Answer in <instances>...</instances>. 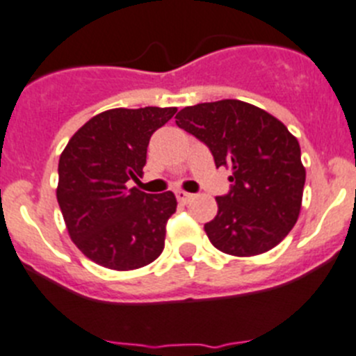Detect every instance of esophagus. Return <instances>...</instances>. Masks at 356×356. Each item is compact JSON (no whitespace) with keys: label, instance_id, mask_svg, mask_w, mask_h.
<instances>
[{"label":"esophagus","instance_id":"34e87169","mask_svg":"<svg viewBox=\"0 0 356 356\" xmlns=\"http://www.w3.org/2000/svg\"><path fill=\"white\" fill-rule=\"evenodd\" d=\"M175 197H177V200L182 202V204H188V202L193 198V195L184 191V189H179V191H175Z\"/></svg>","mask_w":356,"mask_h":356}]
</instances>
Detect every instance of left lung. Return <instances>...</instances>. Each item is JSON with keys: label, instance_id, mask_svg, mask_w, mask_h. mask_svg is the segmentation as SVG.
<instances>
[{"label": "left lung", "instance_id": "1", "mask_svg": "<svg viewBox=\"0 0 356 356\" xmlns=\"http://www.w3.org/2000/svg\"><path fill=\"white\" fill-rule=\"evenodd\" d=\"M175 124L207 144L216 167L230 168V193L205 223L214 248L232 257L267 253L297 223L305 168L286 126L251 103L219 99L184 107Z\"/></svg>", "mask_w": 356, "mask_h": 356}]
</instances>
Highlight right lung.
Masks as SVG:
<instances>
[{
  "label": "right lung",
  "mask_w": 356,
  "mask_h": 356,
  "mask_svg": "<svg viewBox=\"0 0 356 356\" xmlns=\"http://www.w3.org/2000/svg\"><path fill=\"white\" fill-rule=\"evenodd\" d=\"M175 112L111 108L79 128L61 152L56 197L70 238L95 264L135 270L161 254L175 195H149L128 182L142 177L149 138Z\"/></svg>",
  "instance_id": "right-lung-1"
}]
</instances>
